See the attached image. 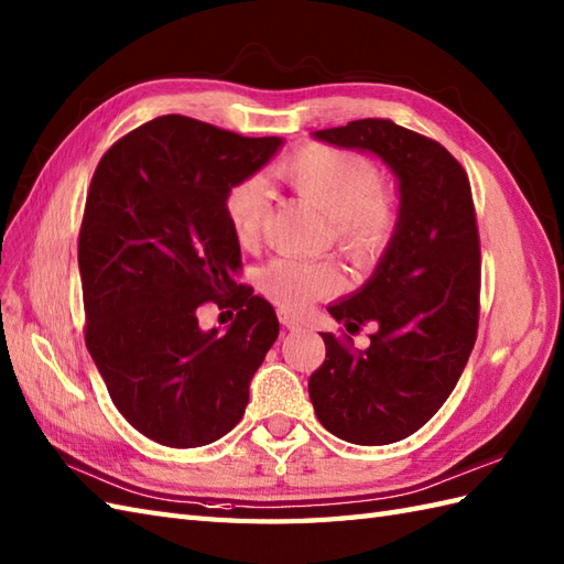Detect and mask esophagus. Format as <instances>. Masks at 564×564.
<instances>
[{
    "label": "esophagus",
    "instance_id": "obj_1",
    "mask_svg": "<svg viewBox=\"0 0 564 564\" xmlns=\"http://www.w3.org/2000/svg\"><path fill=\"white\" fill-rule=\"evenodd\" d=\"M279 322L285 326V329H300V326H303V322H300L295 314H291V312H285V310H281L279 312Z\"/></svg>",
    "mask_w": 564,
    "mask_h": 564
}]
</instances>
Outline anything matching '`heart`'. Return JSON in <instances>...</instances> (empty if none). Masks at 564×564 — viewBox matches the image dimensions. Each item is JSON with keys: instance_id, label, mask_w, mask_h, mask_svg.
I'll use <instances>...</instances> for the list:
<instances>
[{"instance_id": "b5f03b06", "label": "heart", "mask_w": 564, "mask_h": 564, "mask_svg": "<svg viewBox=\"0 0 564 564\" xmlns=\"http://www.w3.org/2000/svg\"><path fill=\"white\" fill-rule=\"evenodd\" d=\"M276 175L300 199L329 218L334 245L358 269H370L394 242L399 208L382 189L379 167L360 153L310 143L279 163ZM271 212V194L261 177H245L226 196V216L235 238L252 247L261 238ZM344 285L329 261L273 259L259 273V288L273 305L300 312L312 300Z\"/></svg>"}]
</instances>
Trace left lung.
<instances>
[{
  "mask_svg": "<svg viewBox=\"0 0 564 564\" xmlns=\"http://www.w3.org/2000/svg\"><path fill=\"white\" fill-rule=\"evenodd\" d=\"M370 153L397 177L399 228L358 291L329 305L370 348L350 352L322 334L326 360L310 377L319 423L350 444L379 447L421 430L459 382L476 344L480 245L464 167L437 141L382 117L312 132Z\"/></svg>",
  "mask_w": 564,
  "mask_h": 564,
  "instance_id": "obj_1",
  "label": "left lung"
}]
</instances>
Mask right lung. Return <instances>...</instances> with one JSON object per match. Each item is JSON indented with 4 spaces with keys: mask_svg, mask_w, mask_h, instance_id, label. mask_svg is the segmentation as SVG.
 Returning a JSON list of instances; mask_svg holds the SVG:
<instances>
[{
    "mask_svg": "<svg viewBox=\"0 0 564 564\" xmlns=\"http://www.w3.org/2000/svg\"><path fill=\"white\" fill-rule=\"evenodd\" d=\"M283 143L163 115L117 141L90 180L78 235L86 346L117 411L165 447L228 435L279 338L273 307L230 279L240 242L226 196ZM206 299L239 310L226 333L198 326Z\"/></svg>",
    "mask_w": 564,
    "mask_h": 564,
    "instance_id": "1",
    "label": "right lung"
}]
</instances>
